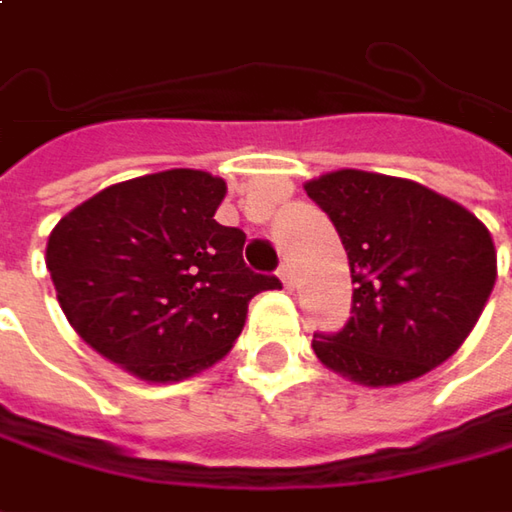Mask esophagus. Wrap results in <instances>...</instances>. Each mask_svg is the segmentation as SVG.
<instances>
[{
  "instance_id": "34e87169",
  "label": "esophagus",
  "mask_w": 512,
  "mask_h": 512,
  "mask_svg": "<svg viewBox=\"0 0 512 512\" xmlns=\"http://www.w3.org/2000/svg\"><path fill=\"white\" fill-rule=\"evenodd\" d=\"M276 273H279V279H282V285H285V288L291 291V288H294V270H291V265H288V262H282V265H279V270H276Z\"/></svg>"
}]
</instances>
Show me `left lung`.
I'll return each instance as SVG.
<instances>
[{
  "mask_svg": "<svg viewBox=\"0 0 512 512\" xmlns=\"http://www.w3.org/2000/svg\"><path fill=\"white\" fill-rule=\"evenodd\" d=\"M305 192L331 218L351 268V320L314 334L328 369L363 386L415 380L458 351L496 285L487 227L423 184L340 169Z\"/></svg>",
  "mask_w": 512,
  "mask_h": 512,
  "instance_id": "8db88e82",
  "label": "left lung"
}]
</instances>
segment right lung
<instances>
[{"label":"right lung","mask_w":512,"mask_h":512,"mask_svg":"<svg viewBox=\"0 0 512 512\" xmlns=\"http://www.w3.org/2000/svg\"><path fill=\"white\" fill-rule=\"evenodd\" d=\"M224 181L167 169L106 187L48 236L60 308L86 343L143 380H184L242 334L247 302L282 282L244 265L216 210Z\"/></svg>","instance_id":"obj_1"}]
</instances>
